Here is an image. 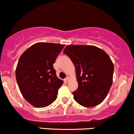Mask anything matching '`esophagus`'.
Masks as SVG:
<instances>
[{"label":"esophagus","mask_w":134,"mask_h":134,"mask_svg":"<svg viewBox=\"0 0 134 134\" xmlns=\"http://www.w3.org/2000/svg\"><path fill=\"white\" fill-rule=\"evenodd\" d=\"M70 77H67L65 79V81L66 82H68L70 81Z\"/></svg>","instance_id":"1"}]
</instances>
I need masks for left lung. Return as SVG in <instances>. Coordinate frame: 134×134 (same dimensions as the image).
<instances>
[{"label":"left lung","mask_w":134,"mask_h":134,"mask_svg":"<svg viewBox=\"0 0 134 134\" xmlns=\"http://www.w3.org/2000/svg\"><path fill=\"white\" fill-rule=\"evenodd\" d=\"M63 52L75 66L79 86L74 100L86 107L101 103L113 84L114 64L109 55L93 45H68Z\"/></svg>","instance_id":"left-lung-1"}]
</instances>
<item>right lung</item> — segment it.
I'll return each instance as SVG.
<instances>
[{
  "label": "right lung",
  "instance_id": "obj_1",
  "mask_svg": "<svg viewBox=\"0 0 134 134\" xmlns=\"http://www.w3.org/2000/svg\"><path fill=\"white\" fill-rule=\"evenodd\" d=\"M64 44L40 42L20 57L16 68L17 83L24 98L36 107H45L56 100L63 81L53 64Z\"/></svg>",
  "mask_w": 134,
  "mask_h": 134
}]
</instances>
